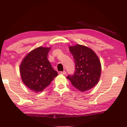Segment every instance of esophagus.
I'll return each instance as SVG.
<instances>
[{
    "mask_svg": "<svg viewBox=\"0 0 127 127\" xmlns=\"http://www.w3.org/2000/svg\"><path fill=\"white\" fill-rule=\"evenodd\" d=\"M58 73H59V74H63V75H64V74H66V72H65V71H63V72H58Z\"/></svg>",
    "mask_w": 127,
    "mask_h": 127,
    "instance_id": "1",
    "label": "esophagus"
}]
</instances>
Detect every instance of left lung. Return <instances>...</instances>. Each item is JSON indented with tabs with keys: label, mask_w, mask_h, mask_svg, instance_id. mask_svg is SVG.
<instances>
[{
	"label": "left lung",
	"mask_w": 127,
	"mask_h": 127,
	"mask_svg": "<svg viewBox=\"0 0 127 127\" xmlns=\"http://www.w3.org/2000/svg\"><path fill=\"white\" fill-rule=\"evenodd\" d=\"M75 61V73L66 77L72 85L81 92L93 88L99 81L101 64L97 54L86 46L76 44L69 46Z\"/></svg>",
	"instance_id": "obj_1"
}]
</instances>
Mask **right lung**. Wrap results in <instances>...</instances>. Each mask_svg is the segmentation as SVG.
<instances>
[{
  "label": "right lung",
  "mask_w": 127,
  "mask_h": 127,
  "mask_svg": "<svg viewBox=\"0 0 127 127\" xmlns=\"http://www.w3.org/2000/svg\"><path fill=\"white\" fill-rule=\"evenodd\" d=\"M50 49L51 47H38L28 53L20 64L21 79L32 91H44L58 75L48 60Z\"/></svg>",
  "instance_id": "1"
}]
</instances>
